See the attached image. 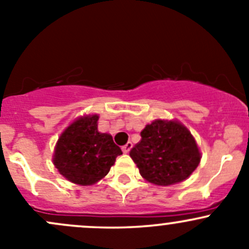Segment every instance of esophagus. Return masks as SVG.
<instances>
[{
	"label": "esophagus",
	"instance_id": "obj_1",
	"mask_svg": "<svg viewBox=\"0 0 249 249\" xmlns=\"http://www.w3.org/2000/svg\"><path fill=\"white\" fill-rule=\"evenodd\" d=\"M131 148H132V143L131 142H127L126 144L123 145L122 149H123V152H124V153H129L130 150H131Z\"/></svg>",
	"mask_w": 249,
	"mask_h": 249
}]
</instances>
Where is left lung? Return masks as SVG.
Wrapping results in <instances>:
<instances>
[{
	"label": "left lung",
	"instance_id": "8db88e82",
	"mask_svg": "<svg viewBox=\"0 0 249 249\" xmlns=\"http://www.w3.org/2000/svg\"><path fill=\"white\" fill-rule=\"evenodd\" d=\"M141 176L157 185H171L189 177L199 165L200 152L194 137L178 122L154 120L141 132L130 150Z\"/></svg>",
	"mask_w": 249,
	"mask_h": 249
}]
</instances>
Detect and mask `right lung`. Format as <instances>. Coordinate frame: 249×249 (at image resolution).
<instances>
[{"label":"right lung","mask_w":249,"mask_h":249,"mask_svg":"<svg viewBox=\"0 0 249 249\" xmlns=\"http://www.w3.org/2000/svg\"><path fill=\"white\" fill-rule=\"evenodd\" d=\"M97 120V115L79 118L65 130L55 147V167L76 184L96 183L123 154L110 135L99 132Z\"/></svg>","instance_id":"add662e5"}]
</instances>
